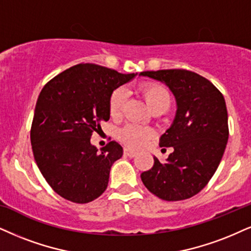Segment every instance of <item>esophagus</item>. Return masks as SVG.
Here are the masks:
<instances>
[{
	"mask_svg": "<svg viewBox=\"0 0 251 251\" xmlns=\"http://www.w3.org/2000/svg\"><path fill=\"white\" fill-rule=\"evenodd\" d=\"M123 152H125L126 156L130 157V158H134V157L136 156V152H135V151L129 150V149H125V151H123Z\"/></svg>",
	"mask_w": 251,
	"mask_h": 251,
	"instance_id": "obj_1",
	"label": "esophagus"
}]
</instances>
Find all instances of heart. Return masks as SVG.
<instances>
[{"label":"heart","mask_w":251,"mask_h":251,"mask_svg":"<svg viewBox=\"0 0 251 251\" xmlns=\"http://www.w3.org/2000/svg\"><path fill=\"white\" fill-rule=\"evenodd\" d=\"M141 92L147 100L148 104L151 107V109L162 102H168V103L171 102V97H170L169 92L158 83H143L141 86ZM126 98H128V92L125 87H117L111 92L109 100H108V109H109L111 117L117 119L121 116ZM153 129L145 126L134 125V123L125 126L117 132L119 140L126 147L132 148V149H138V148L143 147L148 141L153 137Z\"/></svg>","instance_id":"1"}]
</instances>
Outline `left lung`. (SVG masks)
<instances>
[{
    "instance_id": "left-lung-1",
    "label": "left lung",
    "mask_w": 251,
    "mask_h": 251,
    "mask_svg": "<svg viewBox=\"0 0 251 251\" xmlns=\"http://www.w3.org/2000/svg\"><path fill=\"white\" fill-rule=\"evenodd\" d=\"M140 75L164 82L173 93L177 111L160 136V147H173L168 162L153 157V166L141 175L145 187L166 201L196 196L214 175L228 142V114L221 92L187 70L147 71Z\"/></svg>"
}]
</instances>
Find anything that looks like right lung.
Masks as SVG:
<instances>
[{
  "instance_id": "obj_1",
  "label": "right lung",
  "mask_w": 251,
  "mask_h": 251,
  "mask_svg": "<svg viewBox=\"0 0 251 251\" xmlns=\"http://www.w3.org/2000/svg\"><path fill=\"white\" fill-rule=\"evenodd\" d=\"M135 75L79 64L43 87L31 126V145L43 177L64 199L87 203L106 191L111 165L123 149L111 141L99 152L91 137L101 129V121L109 120L111 92Z\"/></svg>"
}]
</instances>
